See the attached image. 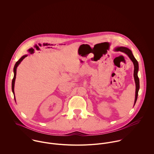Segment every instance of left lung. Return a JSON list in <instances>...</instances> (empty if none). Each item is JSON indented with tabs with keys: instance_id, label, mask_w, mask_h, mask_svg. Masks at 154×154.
I'll return each mask as SVG.
<instances>
[{
	"instance_id": "obj_1",
	"label": "left lung",
	"mask_w": 154,
	"mask_h": 154,
	"mask_svg": "<svg viewBox=\"0 0 154 154\" xmlns=\"http://www.w3.org/2000/svg\"><path fill=\"white\" fill-rule=\"evenodd\" d=\"M115 51H121L123 53H125L132 60L133 65H134V73H133V76H134V79L136 84V91H135V99H134V106L136 102L137 98V95H138V92L139 89V79L137 76V73L139 70V64L136 59L134 58V56L132 54V51L129 49L127 47H117L114 49Z\"/></svg>"
}]
</instances>
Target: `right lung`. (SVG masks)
Returning a JSON list of instances; mask_svg holds the SVG:
<instances>
[{
	"label": "right lung",
	"mask_w": 154,
	"mask_h": 154,
	"mask_svg": "<svg viewBox=\"0 0 154 154\" xmlns=\"http://www.w3.org/2000/svg\"><path fill=\"white\" fill-rule=\"evenodd\" d=\"M27 56H28L27 54H25V55L22 56V57L20 59V60H19L18 62H17V63H15V66H14V78H13V79H12V92H13L14 96H15L14 87H15V79H16V75H17V67L18 66V65L21 63V62L23 60V59L25 57H26ZM14 98H15V101H16V100H15V97H14Z\"/></svg>",
	"instance_id": "1"
}]
</instances>
